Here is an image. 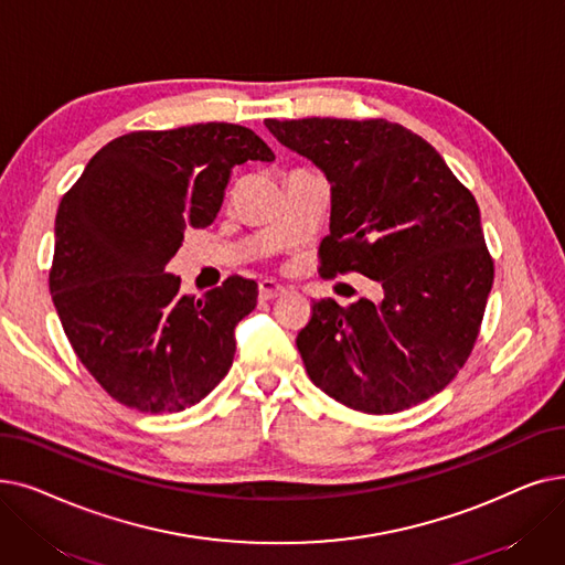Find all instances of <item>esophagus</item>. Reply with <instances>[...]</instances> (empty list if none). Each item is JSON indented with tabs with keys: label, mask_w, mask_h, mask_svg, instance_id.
<instances>
[{
	"label": "esophagus",
	"mask_w": 565,
	"mask_h": 565,
	"mask_svg": "<svg viewBox=\"0 0 565 565\" xmlns=\"http://www.w3.org/2000/svg\"><path fill=\"white\" fill-rule=\"evenodd\" d=\"M286 292V288L273 279H263L258 284V298L260 300H275V298H281Z\"/></svg>",
	"instance_id": "1"
}]
</instances>
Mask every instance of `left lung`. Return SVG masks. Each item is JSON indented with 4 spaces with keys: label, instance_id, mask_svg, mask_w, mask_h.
Wrapping results in <instances>:
<instances>
[{
    "label": "left lung",
    "instance_id": "8db88e82",
    "mask_svg": "<svg viewBox=\"0 0 565 565\" xmlns=\"http://www.w3.org/2000/svg\"><path fill=\"white\" fill-rule=\"evenodd\" d=\"M330 184L321 275L360 273L383 300L313 302L298 351L316 387L362 413L444 390L471 355L494 263L478 203L434 147L387 119H265Z\"/></svg>",
    "mask_w": 565,
    "mask_h": 565
}]
</instances>
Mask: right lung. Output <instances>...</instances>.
Returning a JSON list of instances; mask_svg holds the SVG:
<instances>
[{
    "label": "right lung",
    "mask_w": 565,
    "mask_h": 565,
    "mask_svg": "<svg viewBox=\"0 0 565 565\" xmlns=\"http://www.w3.org/2000/svg\"><path fill=\"white\" fill-rule=\"evenodd\" d=\"M273 159L252 129L226 121L134 131L64 193L51 296L73 351L119 404L184 411L228 374L256 281L228 277L195 300L166 265L186 228L214 222L235 166Z\"/></svg>",
    "instance_id": "1"
}]
</instances>
